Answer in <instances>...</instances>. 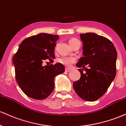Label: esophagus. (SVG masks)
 I'll use <instances>...</instances> for the list:
<instances>
[{"label": "esophagus", "mask_w": 126, "mask_h": 126, "mask_svg": "<svg viewBox=\"0 0 126 126\" xmlns=\"http://www.w3.org/2000/svg\"><path fill=\"white\" fill-rule=\"evenodd\" d=\"M71 70V69L68 68H65V71L66 72H70Z\"/></svg>", "instance_id": "esophagus-1"}]
</instances>
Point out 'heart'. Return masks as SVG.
I'll return each instance as SVG.
<instances>
[{"label": "heart", "mask_w": 126, "mask_h": 126, "mask_svg": "<svg viewBox=\"0 0 126 126\" xmlns=\"http://www.w3.org/2000/svg\"><path fill=\"white\" fill-rule=\"evenodd\" d=\"M79 42H80V41L78 39L73 38V39H71L69 40V44L71 46V45ZM58 61L59 63H62L63 65L65 66V67H69L71 65L72 63H74L76 61V58L74 56H63V57L59 58L58 59Z\"/></svg>", "instance_id": "obj_1"}]
</instances>
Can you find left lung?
<instances>
[{"instance_id":"1","label":"left lung","mask_w":126,"mask_h":126,"mask_svg":"<svg viewBox=\"0 0 126 126\" xmlns=\"http://www.w3.org/2000/svg\"><path fill=\"white\" fill-rule=\"evenodd\" d=\"M80 36L83 56L76 65L82 68L79 69L81 77L74 82L73 87L83 100L95 101L104 95L115 78L117 50L105 37L93 32L80 34Z\"/></svg>"}]
</instances>
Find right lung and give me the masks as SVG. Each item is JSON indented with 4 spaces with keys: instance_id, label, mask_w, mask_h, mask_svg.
<instances>
[{
    "instance_id": "obj_1",
    "label": "right lung",
    "mask_w": 126,
    "mask_h": 126,
    "mask_svg": "<svg viewBox=\"0 0 126 126\" xmlns=\"http://www.w3.org/2000/svg\"><path fill=\"white\" fill-rule=\"evenodd\" d=\"M58 35L39 33L24 40L13 57L15 78L21 89L28 96L41 100L54 89L55 77L65 71L62 63L43 66L48 59L53 63Z\"/></svg>"
}]
</instances>
